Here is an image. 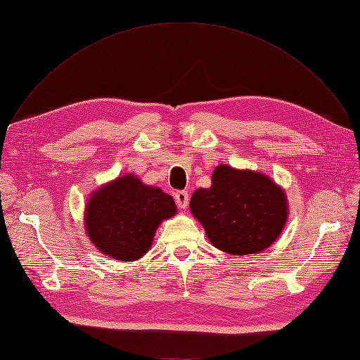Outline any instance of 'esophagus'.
I'll return each instance as SVG.
<instances>
[{"label": "esophagus", "instance_id": "34e87169", "mask_svg": "<svg viewBox=\"0 0 360 360\" xmlns=\"http://www.w3.org/2000/svg\"><path fill=\"white\" fill-rule=\"evenodd\" d=\"M188 201H190V197H188V193H186V191H176L175 193V202H176L179 209H186V206H188Z\"/></svg>", "mask_w": 360, "mask_h": 360}]
</instances>
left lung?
I'll return each instance as SVG.
<instances>
[{
    "mask_svg": "<svg viewBox=\"0 0 360 360\" xmlns=\"http://www.w3.org/2000/svg\"><path fill=\"white\" fill-rule=\"evenodd\" d=\"M190 209L210 243L237 256L268 248L288 217L285 193L271 178L228 165L213 170L212 186L193 194Z\"/></svg>",
    "mask_w": 360,
    "mask_h": 360,
    "instance_id": "left-lung-1",
    "label": "left lung"
}]
</instances>
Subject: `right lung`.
Returning <instances> with one entry per match:
<instances>
[{"label":"right lung","instance_id":"right-lung-1","mask_svg":"<svg viewBox=\"0 0 360 360\" xmlns=\"http://www.w3.org/2000/svg\"><path fill=\"white\" fill-rule=\"evenodd\" d=\"M175 213L174 198L131 174L92 193L85 209V229L103 255L131 262L148 252L155 229Z\"/></svg>","mask_w":360,"mask_h":360}]
</instances>
